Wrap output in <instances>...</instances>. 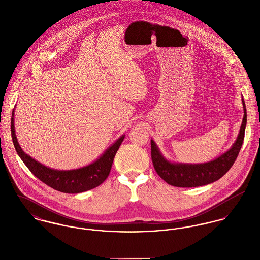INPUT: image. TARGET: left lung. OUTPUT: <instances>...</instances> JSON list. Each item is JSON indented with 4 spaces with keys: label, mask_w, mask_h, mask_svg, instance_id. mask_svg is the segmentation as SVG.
<instances>
[{
    "label": "left lung",
    "mask_w": 260,
    "mask_h": 260,
    "mask_svg": "<svg viewBox=\"0 0 260 260\" xmlns=\"http://www.w3.org/2000/svg\"><path fill=\"white\" fill-rule=\"evenodd\" d=\"M242 105L244 115L235 142L231 148L209 162L198 164L171 162L162 155L157 144L151 139V157L157 174L168 184L176 187L207 185L220 179L235 162L243 143L247 122L246 107L243 98Z\"/></svg>",
    "instance_id": "1"
}]
</instances>
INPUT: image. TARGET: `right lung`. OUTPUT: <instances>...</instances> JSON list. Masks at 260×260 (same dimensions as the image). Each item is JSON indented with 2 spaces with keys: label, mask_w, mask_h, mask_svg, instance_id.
I'll list each match as a JSON object with an SVG mask.
<instances>
[{
  "label": "right lung",
  "mask_w": 260,
  "mask_h": 260,
  "mask_svg": "<svg viewBox=\"0 0 260 260\" xmlns=\"http://www.w3.org/2000/svg\"><path fill=\"white\" fill-rule=\"evenodd\" d=\"M14 115L15 109L12 112L11 134L18 155L38 179L53 189L64 193H81L103 183L110 173L114 157L125 138V134L122 135L98 159L87 166L71 170H57L38 162L21 148L15 132Z\"/></svg>",
  "instance_id": "1"
}]
</instances>
